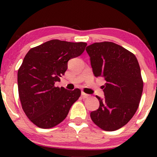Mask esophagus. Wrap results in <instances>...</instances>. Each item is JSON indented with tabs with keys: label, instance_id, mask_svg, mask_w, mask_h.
<instances>
[{
	"label": "esophagus",
	"instance_id": "esophagus-1",
	"mask_svg": "<svg viewBox=\"0 0 157 157\" xmlns=\"http://www.w3.org/2000/svg\"><path fill=\"white\" fill-rule=\"evenodd\" d=\"M81 96H82L83 98H87V97H89V94L84 93L83 91H81Z\"/></svg>",
	"mask_w": 157,
	"mask_h": 157
}]
</instances>
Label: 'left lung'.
Segmentation results:
<instances>
[{"instance_id":"8db88e82","label":"left lung","mask_w":157,"mask_h":157,"mask_svg":"<svg viewBox=\"0 0 157 157\" xmlns=\"http://www.w3.org/2000/svg\"><path fill=\"white\" fill-rule=\"evenodd\" d=\"M96 77H104V98L91 112L94 124L112 132L126 125L139 107L143 91L140 66L134 53L113 42L94 43L86 47Z\"/></svg>"}]
</instances>
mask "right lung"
Masks as SVG:
<instances>
[{
	"label": "right lung",
	"instance_id": "obj_1",
	"mask_svg": "<svg viewBox=\"0 0 157 157\" xmlns=\"http://www.w3.org/2000/svg\"><path fill=\"white\" fill-rule=\"evenodd\" d=\"M87 44L53 39L29 50L18 71L21 106L30 121L42 128L59 124L81 96V90L56 87L68 68V61L78 57Z\"/></svg>",
	"mask_w": 157,
	"mask_h": 157
}]
</instances>
